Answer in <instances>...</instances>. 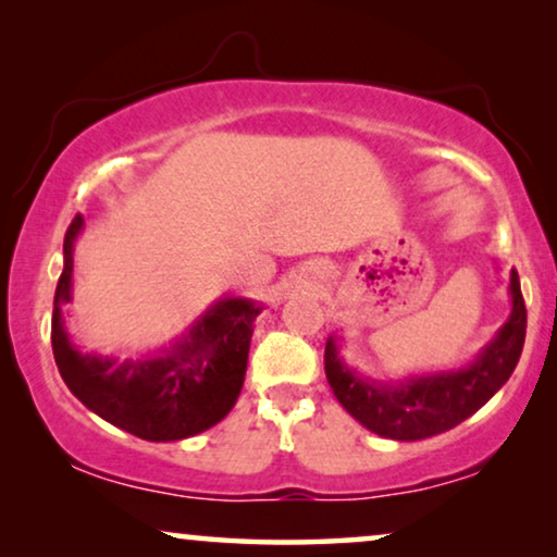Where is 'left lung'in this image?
Returning <instances> with one entry per match:
<instances>
[{"label":"left lung","mask_w":557,"mask_h":557,"mask_svg":"<svg viewBox=\"0 0 557 557\" xmlns=\"http://www.w3.org/2000/svg\"><path fill=\"white\" fill-rule=\"evenodd\" d=\"M511 313L475 360L457 370H436L404 380L364 377L339 357V336L323 351L326 380L339 404L364 429L398 442L442 434L488 404L517 368L527 334V308L519 274L509 280Z\"/></svg>","instance_id":"left-lung-1"}]
</instances>
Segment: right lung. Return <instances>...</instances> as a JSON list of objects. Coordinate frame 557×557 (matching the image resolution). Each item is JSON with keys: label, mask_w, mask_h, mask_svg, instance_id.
<instances>
[{"label": "right lung", "mask_w": 557, "mask_h": 557, "mask_svg": "<svg viewBox=\"0 0 557 557\" xmlns=\"http://www.w3.org/2000/svg\"><path fill=\"white\" fill-rule=\"evenodd\" d=\"M76 215L63 236V272L55 285L51 344L69 391L112 426L149 442H177L215 426L242 393L249 344L262 302L223 295L197 315L172 347L136 360L82 351L63 321L74 293Z\"/></svg>", "instance_id": "1"}]
</instances>
